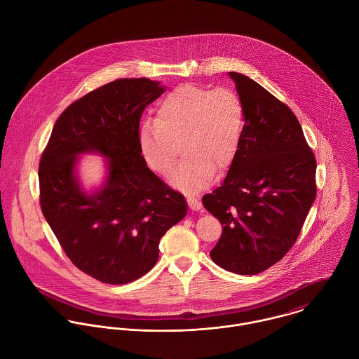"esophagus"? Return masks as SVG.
I'll return each instance as SVG.
<instances>
[{
    "label": "esophagus",
    "mask_w": 359,
    "mask_h": 359,
    "mask_svg": "<svg viewBox=\"0 0 359 359\" xmlns=\"http://www.w3.org/2000/svg\"><path fill=\"white\" fill-rule=\"evenodd\" d=\"M187 203H189V207L191 211H201L203 210V204L200 200L194 198V197H189L187 198Z\"/></svg>",
    "instance_id": "34e87169"
}]
</instances>
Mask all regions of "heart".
<instances>
[{
    "mask_svg": "<svg viewBox=\"0 0 359 359\" xmlns=\"http://www.w3.org/2000/svg\"><path fill=\"white\" fill-rule=\"evenodd\" d=\"M244 123V105L233 90L182 84L162 98L154 123L142 125L137 143L148 168L162 176L170 172L180 145L184 158L169 182L197 193L211 183L214 172L231 166Z\"/></svg>",
    "mask_w": 359,
    "mask_h": 359,
    "instance_id": "b5f03b06",
    "label": "heart"
}]
</instances>
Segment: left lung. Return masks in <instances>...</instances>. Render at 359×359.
Instances as JSON below:
<instances>
[{"instance_id": "left-lung-1", "label": "left lung", "mask_w": 359, "mask_h": 359, "mask_svg": "<svg viewBox=\"0 0 359 359\" xmlns=\"http://www.w3.org/2000/svg\"><path fill=\"white\" fill-rule=\"evenodd\" d=\"M227 74L244 105V133L223 183L203 204L223 226L212 261L257 275L295 243L316 197V161L287 105L248 76Z\"/></svg>"}]
</instances>
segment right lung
Returning <instances> with one entry per match:
<instances>
[{
    "label": "right lung",
    "mask_w": 359,
    "mask_h": 359,
    "mask_svg": "<svg viewBox=\"0 0 359 359\" xmlns=\"http://www.w3.org/2000/svg\"><path fill=\"white\" fill-rule=\"evenodd\" d=\"M161 81L119 79L71 104L54 125L39 166L40 205L73 265L108 285L130 283L158 261L159 240L187 214L184 197L148 169L137 143ZM106 158L103 183L87 191L79 156Z\"/></svg>",
    "instance_id": "1"
}]
</instances>
